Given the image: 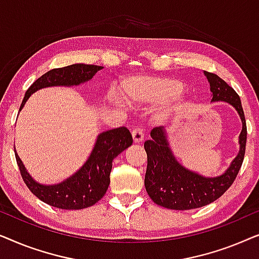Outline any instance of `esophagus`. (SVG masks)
I'll use <instances>...</instances> for the list:
<instances>
[{
    "label": "esophagus",
    "mask_w": 259,
    "mask_h": 259,
    "mask_svg": "<svg viewBox=\"0 0 259 259\" xmlns=\"http://www.w3.org/2000/svg\"><path fill=\"white\" fill-rule=\"evenodd\" d=\"M144 130L141 128L140 126H138V127H136V128H134L133 131H132V137H133V140H134V143H137V144H139V143H141V141L144 140Z\"/></svg>",
    "instance_id": "34e87169"
}]
</instances>
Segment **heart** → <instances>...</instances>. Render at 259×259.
Instances as JSON below:
<instances>
[{
	"label": "heart",
	"instance_id": "obj_1",
	"mask_svg": "<svg viewBox=\"0 0 259 259\" xmlns=\"http://www.w3.org/2000/svg\"><path fill=\"white\" fill-rule=\"evenodd\" d=\"M122 90L127 100L138 104L157 102L168 97L167 104L158 111V115L161 119L168 116L178 108L183 93L178 80L165 76L132 77L123 82Z\"/></svg>",
	"mask_w": 259,
	"mask_h": 259
}]
</instances>
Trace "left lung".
<instances>
[{
  "label": "left lung",
  "instance_id": "8db88e82",
  "mask_svg": "<svg viewBox=\"0 0 259 259\" xmlns=\"http://www.w3.org/2000/svg\"><path fill=\"white\" fill-rule=\"evenodd\" d=\"M204 74L210 83L211 101L229 102L242 119L239 153L225 173L214 178H206L180 165L168 146L164 127H154L151 131L152 139L144 144L147 153L145 187L155 204L171 210H192L217 200L235 182L245 154L246 121L239 95L218 75L208 72Z\"/></svg>",
  "mask_w": 259,
  "mask_h": 259
}]
</instances>
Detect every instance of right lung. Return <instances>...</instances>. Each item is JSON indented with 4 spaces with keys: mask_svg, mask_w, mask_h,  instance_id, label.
<instances>
[{
    "mask_svg": "<svg viewBox=\"0 0 259 259\" xmlns=\"http://www.w3.org/2000/svg\"><path fill=\"white\" fill-rule=\"evenodd\" d=\"M101 68V66L75 63L49 70L28 88L20 106V111L30 95L41 88L77 86L91 80ZM132 143V136L126 127L102 132L98 137L93 151L82 167L75 175L55 185H42L35 182L26 171L16 152L15 157L23 182L38 199L62 210H81L97 204L105 196L109 185L113 159L131 146Z\"/></svg>",
    "mask_w": 259,
    "mask_h": 259,
    "instance_id": "obj_1",
    "label": "right lung"
}]
</instances>
